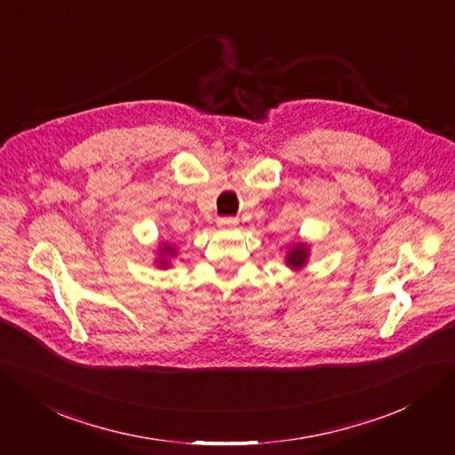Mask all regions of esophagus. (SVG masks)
I'll return each mask as SVG.
<instances>
[{
	"label": "esophagus",
	"instance_id": "1",
	"mask_svg": "<svg viewBox=\"0 0 455 455\" xmlns=\"http://www.w3.org/2000/svg\"><path fill=\"white\" fill-rule=\"evenodd\" d=\"M237 224H239L237 218H218L220 228H231V226H237Z\"/></svg>",
	"mask_w": 455,
	"mask_h": 455
}]
</instances>
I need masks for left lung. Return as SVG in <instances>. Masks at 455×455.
I'll list each match as a JSON object with an SVG mask.
<instances>
[{
	"instance_id": "obj_1",
	"label": "left lung",
	"mask_w": 455,
	"mask_h": 455,
	"mask_svg": "<svg viewBox=\"0 0 455 455\" xmlns=\"http://www.w3.org/2000/svg\"><path fill=\"white\" fill-rule=\"evenodd\" d=\"M307 256H309L307 244L306 243H296L291 249V252L286 254V264H288V267L299 269V267H304L307 264Z\"/></svg>"
}]
</instances>
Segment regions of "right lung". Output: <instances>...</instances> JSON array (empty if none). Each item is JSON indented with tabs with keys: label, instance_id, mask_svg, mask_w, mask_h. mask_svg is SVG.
<instances>
[{
	"label": "right lung",
	"instance_id": "obj_1",
	"mask_svg": "<svg viewBox=\"0 0 455 455\" xmlns=\"http://www.w3.org/2000/svg\"><path fill=\"white\" fill-rule=\"evenodd\" d=\"M174 254H176L174 246H171V244H163V249H161V259L157 261V264H159L161 267H169V259H167V256H174Z\"/></svg>",
	"mask_w": 455,
	"mask_h": 455
}]
</instances>
